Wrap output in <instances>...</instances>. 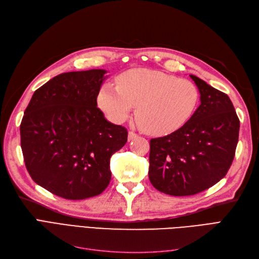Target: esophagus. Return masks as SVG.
<instances>
[{
	"mask_svg": "<svg viewBox=\"0 0 259 259\" xmlns=\"http://www.w3.org/2000/svg\"><path fill=\"white\" fill-rule=\"evenodd\" d=\"M138 135L136 134L135 132H132V131H130L128 132V140H133L134 138H136Z\"/></svg>",
	"mask_w": 259,
	"mask_h": 259,
	"instance_id": "esophagus-1",
	"label": "esophagus"
}]
</instances>
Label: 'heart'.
Listing matches in <instances>:
<instances>
[{"label":"heart","mask_w":259,"mask_h":259,"mask_svg":"<svg viewBox=\"0 0 259 259\" xmlns=\"http://www.w3.org/2000/svg\"><path fill=\"white\" fill-rule=\"evenodd\" d=\"M98 106L114 123H123L136 108V120L145 132L168 135L182 128L197 110L200 92L193 82L150 69H132L106 84Z\"/></svg>","instance_id":"1"}]
</instances>
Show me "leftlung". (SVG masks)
Listing matches in <instances>:
<instances>
[{
	"label": "left lung",
	"instance_id": "1",
	"mask_svg": "<svg viewBox=\"0 0 259 259\" xmlns=\"http://www.w3.org/2000/svg\"><path fill=\"white\" fill-rule=\"evenodd\" d=\"M190 76L201 105L182 128L150 140L149 179L155 189L175 197L200 193L224 178L239 140L240 120L228 95Z\"/></svg>",
	"mask_w": 259,
	"mask_h": 259
}]
</instances>
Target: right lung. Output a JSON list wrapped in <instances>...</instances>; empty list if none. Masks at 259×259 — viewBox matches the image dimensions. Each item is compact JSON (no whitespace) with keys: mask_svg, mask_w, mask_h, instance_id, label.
Returning <instances> with one entry per match:
<instances>
[{"mask_svg":"<svg viewBox=\"0 0 259 259\" xmlns=\"http://www.w3.org/2000/svg\"><path fill=\"white\" fill-rule=\"evenodd\" d=\"M105 70L61 73L37 89L20 124L26 167L57 197L100 194L111 179L110 156L126 144L127 130L108 122L97 107Z\"/></svg>","mask_w":259,"mask_h":259,"instance_id":"1","label":"right lung"}]
</instances>
